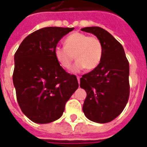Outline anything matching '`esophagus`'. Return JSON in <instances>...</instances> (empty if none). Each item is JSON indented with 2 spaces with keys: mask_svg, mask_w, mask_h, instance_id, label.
<instances>
[{
  "mask_svg": "<svg viewBox=\"0 0 147 147\" xmlns=\"http://www.w3.org/2000/svg\"><path fill=\"white\" fill-rule=\"evenodd\" d=\"M77 80H78V82H79V83H80V76H77Z\"/></svg>",
  "mask_w": 147,
  "mask_h": 147,
  "instance_id": "obj_1",
  "label": "esophagus"
}]
</instances>
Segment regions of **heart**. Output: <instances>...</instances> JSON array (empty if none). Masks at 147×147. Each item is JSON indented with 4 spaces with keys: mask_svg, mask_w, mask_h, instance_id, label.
Masks as SVG:
<instances>
[{
    "mask_svg": "<svg viewBox=\"0 0 147 147\" xmlns=\"http://www.w3.org/2000/svg\"><path fill=\"white\" fill-rule=\"evenodd\" d=\"M54 56L58 64L65 69H69L74 60L77 61L71 68L77 72L86 67L90 71L98 67L103 57V45L96 36L75 32L64 40V46L57 45L54 49Z\"/></svg>",
    "mask_w": 147,
    "mask_h": 147,
    "instance_id": "1",
    "label": "heart"
}]
</instances>
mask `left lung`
<instances>
[{
  "mask_svg": "<svg viewBox=\"0 0 147 147\" xmlns=\"http://www.w3.org/2000/svg\"><path fill=\"white\" fill-rule=\"evenodd\" d=\"M81 30L94 34L103 45L101 63L80 79V87L86 92L83 113L91 121L108 123L122 113L129 98V62L122 45L107 30L99 27Z\"/></svg>",
  "mask_w": 147,
  "mask_h": 147,
  "instance_id": "obj_1",
  "label": "left lung"
}]
</instances>
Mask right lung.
<instances>
[{"instance_id": "1", "label": "right lung", "mask_w": 147, "mask_h": 147, "mask_svg": "<svg viewBox=\"0 0 147 147\" xmlns=\"http://www.w3.org/2000/svg\"><path fill=\"white\" fill-rule=\"evenodd\" d=\"M44 27L26 37L16 52L12 76L21 110L37 123H48L62 116L65 104L79 87L76 76L58 64L54 49L73 30Z\"/></svg>"}]
</instances>
